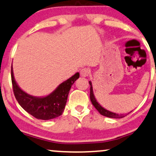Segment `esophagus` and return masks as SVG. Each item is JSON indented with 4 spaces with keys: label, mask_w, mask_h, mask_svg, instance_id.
Segmentation results:
<instances>
[{
    "label": "esophagus",
    "mask_w": 156,
    "mask_h": 156,
    "mask_svg": "<svg viewBox=\"0 0 156 156\" xmlns=\"http://www.w3.org/2000/svg\"><path fill=\"white\" fill-rule=\"evenodd\" d=\"M90 73V70L88 68H83L80 70V76L82 77H86L89 76Z\"/></svg>",
    "instance_id": "1"
}]
</instances>
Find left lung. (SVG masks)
<instances>
[{"instance_id":"obj_1","label":"left lung","mask_w":156,"mask_h":156,"mask_svg":"<svg viewBox=\"0 0 156 156\" xmlns=\"http://www.w3.org/2000/svg\"><path fill=\"white\" fill-rule=\"evenodd\" d=\"M89 84L90 86H90V99H91V102L92 103L93 105L94 106V108L98 110V112L101 114V115L106 116V117L108 118H114V119H119V118L120 119V118L124 117L123 115H119V114L115 113V112H110L101 106L97 101V99L94 97V94L92 83H91V81H89Z\"/></svg>"}]
</instances>
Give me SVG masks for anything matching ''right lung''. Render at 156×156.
Listing matches in <instances>:
<instances>
[{"instance_id":"add662e5","label":"right lung","mask_w":156,"mask_h":156,"mask_svg":"<svg viewBox=\"0 0 156 156\" xmlns=\"http://www.w3.org/2000/svg\"><path fill=\"white\" fill-rule=\"evenodd\" d=\"M79 73H76L59 84L57 89L48 96L37 97L28 94L20 89L14 79L12 65L13 91L19 104L33 117L44 121L55 119L62 114L71 86L79 78Z\"/></svg>"}]
</instances>
